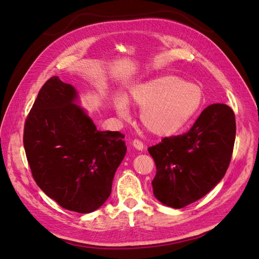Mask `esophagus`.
I'll use <instances>...</instances> for the list:
<instances>
[{
  "label": "esophagus",
  "mask_w": 259,
  "mask_h": 259,
  "mask_svg": "<svg viewBox=\"0 0 259 259\" xmlns=\"http://www.w3.org/2000/svg\"><path fill=\"white\" fill-rule=\"evenodd\" d=\"M133 146H134L137 149V150H143V149H144V144L140 142L139 139L133 140Z\"/></svg>",
  "instance_id": "obj_1"
}]
</instances>
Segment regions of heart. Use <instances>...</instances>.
<instances>
[{
  "label": "heart",
  "instance_id": "1",
  "mask_svg": "<svg viewBox=\"0 0 259 259\" xmlns=\"http://www.w3.org/2000/svg\"><path fill=\"white\" fill-rule=\"evenodd\" d=\"M131 97L133 103L143 109V125L156 136H170L182 130L203 103L200 86L176 75H163L138 84L132 90ZM115 108L120 115H127L123 99L115 101Z\"/></svg>",
  "mask_w": 259,
  "mask_h": 259
}]
</instances>
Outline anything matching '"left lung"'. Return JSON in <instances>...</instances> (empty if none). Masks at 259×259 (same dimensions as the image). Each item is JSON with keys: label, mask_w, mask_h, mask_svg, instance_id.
<instances>
[{"label": "left lung", "mask_w": 259, "mask_h": 259, "mask_svg": "<svg viewBox=\"0 0 259 259\" xmlns=\"http://www.w3.org/2000/svg\"><path fill=\"white\" fill-rule=\"evenodd\" d=\"M234 140V112L229 106L214 104L201 112L185 134L164 137L149 147L156 166L154 197L174 208L204 197L228 169Z\"/></svg>", "instance_id": "1"}]
</instances>
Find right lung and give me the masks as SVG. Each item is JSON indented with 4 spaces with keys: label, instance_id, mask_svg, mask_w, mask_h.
<instances>
[{
    "label": "right lung",
    "instance_id": "right-lung-1",
    "mask_svg": "<svg viewBox=\"0 0 259 259\" xmlns=\"http://www.w3.org/2000/svg\"><path fill=\"white\" fill-rule=\"evenodd\" d=\"M72 85L53 76L44 83L27 116L23 147L36 185L69 210L88 214L111 193L126 152L120 132H101L73 104Z\"/></svg>",
    "mask_w": 259,
    "mask_h": 259
}]
</instances>
